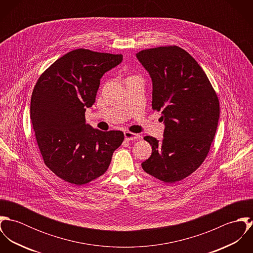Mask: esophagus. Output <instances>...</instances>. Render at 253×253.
<instances>
[{
  "instance_id": "esophagus-1",
  "label": "esophagus",
  "mask_w": 253,
  "mask_h": 253,
  "mask_svg": "<svg viewBox=\"0 0 253 253\" xmlns=\"http://www.w3.org/2000/svg\"><path fill=\"white\" fill-rule=\"evenodd\" d=\"M140 137L141 136L139 134H136V133H133V132H130V131H126L125 132V138L127 141L137 140V139H140Z\"/></svg>"
}]
</instances>
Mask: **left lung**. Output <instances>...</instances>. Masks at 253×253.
Segmentation results:
<instances>
[{
	"label": "left lung",
	"mask_w": 253,
	"mask_h": 253,
	"mask_svg": "<svg viewBox=\"0 0 253 253\" xmlns=\"http://www.w3.org/2000/svg\"><path fill=\"white\" fill-rule=\"evenodd\" d=\"M136 57L151 76L152 108L162 112L166 126L162 140L145 136L152 155L141 166L155 178L175 183L206 160L216 132L219 100L207 74L179 46L148 48Z\"/></svg>",
	"instance_id": "obj_1"
}]
</instances>
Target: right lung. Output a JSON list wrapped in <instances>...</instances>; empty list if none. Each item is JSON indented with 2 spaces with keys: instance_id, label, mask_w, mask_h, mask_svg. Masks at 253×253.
<instances>
[{
  "instance_id": "obj_1",
  "label": "right lung",
  "mask_w": 253,
  "mask_h": 253,
  "mask_svg": "<svg viewBox=\"0 0 253 253\" xmlns=\"http://www.w3.org/2000/svg\"><path fill=\"white\" fill-rule=\"evenodd\" d=\"M122 61V54L78 48L37 81L30 117L43 163L59 178L75 185L98 178L123 143V131L94 129L84 117L85 108L95 102L102 76Z\"/></svg>"
}]
</instances>
